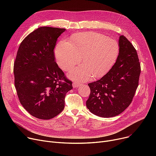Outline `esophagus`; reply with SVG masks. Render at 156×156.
<instances>
[{"label": "esophagus", "mask_w": 156, "mask_h": 156, "mask_svg": "<svg viewBox=\"0 0 156 156\" xmlns=\"http://www.w3.org/2000/svg\"><path fill=\"white\" fill-rule=\"evenodd\" d=\"M73 87H75V88L78 87L80 86V83L76 82V81H73Z\"/></svg>", "instance_id": "1"}]
</instances>
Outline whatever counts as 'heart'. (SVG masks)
Returning <instances> with one entry per match:
<instances>
[{
    "instance_id": "heart-1",
    "label": "heart",
    "mask_w": 156,
    "mask_h": 156,
    "mask_svg": "<svg viewBox=\"0 0 156 156\" xmlns=\"http://www.w3.org/2000/svg\"><path fill=\"white\" fill-rule=\"evenodd\" d=\"M119 52L117 41L95 32H87L73 37L70 42L61 40L55 48L59 66L69 71L81 62L83 64L73 69L69 76L76 81H87L93 76L99 78L107 73L115 63Z\"/></svg>"
}]
</instances>
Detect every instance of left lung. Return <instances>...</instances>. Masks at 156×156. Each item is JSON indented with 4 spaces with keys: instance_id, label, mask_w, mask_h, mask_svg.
<instances>
[{
    "instance_id": "left-lung-1",
    "label": "left lung",
    "mask_w": 156,
    "mask_h": 156,
    "mask_svg": "<svg viewBox=\"0 0 156 156\" xmlns=\"http://www.w3.org/2000/svg\"><path fill=\"white\" fill-rule=\"evenodd\" d=\"M119 52L115 64L100 80L88 83L87 108L103 118L116 116L132 103L138 85L141 68L136 49L123 35L119 40Z\"/></svg>"
}]
</instances>
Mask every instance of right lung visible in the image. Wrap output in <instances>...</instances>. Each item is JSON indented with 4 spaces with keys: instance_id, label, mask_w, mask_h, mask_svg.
Listing matches in <instances>:
<instances>
[{
    "instance_id": "obj_1",
    "label": "right lung",
    "mask_w": 156,
    "mask_h": 156,
    "mask_svg": "<svg viewBox=\"0 0 156 156\" xmlns=\"http://www.w3.org/2000/svg\"><path fill=\"white\" fill-rule=\"evenodd\" d=\"M64 28L40 27L21 43L14 64V85L21 105L31 115L50 119L64 108L72 81L55 61L54 49Z\"/></svg>"
}]
</instances>
